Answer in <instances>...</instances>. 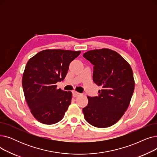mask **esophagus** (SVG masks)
I'll use <instances>...</instances> for the list:
<instances>
[{"label":"esophagus","instance_id":"34e87169","mask_svg":"<svg viewBox=\"0 0 157 157\" xmlns=\"http://www.w3.org/2000/svg\"><path fill=\"white\" fill-rule=\"evenodd\" d=\"M81 95V94L80 93L77 92H76V91H73V92H72V96H73L74 97H79V96H80Z\"/></svg>","mask_w":157,"mask_h":157}]
</instances>
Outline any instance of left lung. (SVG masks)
I'll use <instances>...</instances> for the list:
<instances>
[{
    "label": "left lung",
    "instance_id": "8db88e82",
    "mask_svg": "<svg viewBox=\"0 0 157 157\" xmlns=\"http://www.w3.org/2000/svg\"><path fill=\"white\" fill-rule=\"evenodd\" d=\"M94 65L93 80L102 89L98 95L88 96L83 109L86 121L95 127L115 124L127 109L135 82L130 64L117 52L108 48L94 49L83 54Z\"/></svg>",
    "mask_w": 157,
    "mask_h": 157
}]
</instances>
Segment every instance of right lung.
<instances>
[{
	"label": "right lung",
	"mask_w": 157,
	"mask_h": 157,
	"mask_svg": "<svg viewBox=\"0 0 157 157\" xmlns=\"http://www.w3.org/2000/svg\"><path fill=\"white\" fill-rule=\"evenodd\" d=\"M81 51L46 49L28 61L22 78L25 98L34 118L52 125L60 121L71 103L72 92L57 89L63 81L70 63Z\"/></svg>",
	"instance_id": "right-lung-1"
}]
</instances>
